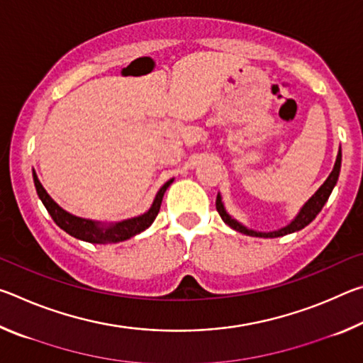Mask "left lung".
Returning a JSON list of instances; mask_svg holds the SVG:
<instances>
[{"mask_svg":"<svg viewBox=\"0 0 363 363\" xmlns=\"http://www.w3.org/2000/svg\"><path fill=\"white\" fill-rule=\"evenodd\" d=\"M340 169H341V150L337 152V157H336V163H335V168L333 171H331L330 176L327 177V181H325L320 189L317 190V192L311 196L309 201L303 206V210L299 211V214L296 218H294V220H291V224H288L286 227H284V229L280 230H275V232H255V230H250L247 229V227L242 225L240 223H237L235 219H232L229 214L225 213L224 210V205L223 201H220V195H218L216 199V210L219 213V216L223 218L224 223L232 227L233 230L237 232H242V233H247V235H253V237H264V238H275V237H284L286 235V233H291V232H296V230H301L304 229V227L307 224H311L312 220L315 219V216L318 213L322 211L323 205L327 203L328 196L331 194V190H333L335 184L337 181V176H340Z\"/></svg>","mask_w":363,"mask_h":363,"instance_id":"obj_1","label":"left lung"}]
</instances>
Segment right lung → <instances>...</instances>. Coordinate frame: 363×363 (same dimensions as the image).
Masks as SVG:
<instances>
[{
    "mask_svg": "<svg viewBox=\"0 0 363 363\" xmlns=\"http://www.w3.org/2000/svg\"><path fill=\"white\" fill-rule=\"evenodd\" d=\"M33 182L36 187V194H38V196L41 199L43 205L46 206L48 213L51 214L54 223H56L60 229L65 230L69 235L79 238V240H83V242L106 245V243H118L123 240H128V238L134 237L136 233H140L143 230H145L147 227H149L158 216L163 195H164V192H167V189L169 187V184L173 182V179H169L162 189L158 190L155 200H153L152 208L147 213H144L143 216L121 220V223H116L112 225H101L99 223H94V220L77 218V216H73V214L62 210V208H60L56 201H54L51 196L48 195L46 190L43 189L41 182L38 181V177H36V174H35V171H33Z\"/></svg>",
    "mask_w": 363,
    "mask_h": 363,
    "instance_id": "add662e5",
    "label": "right lung"
}]
</instances>
